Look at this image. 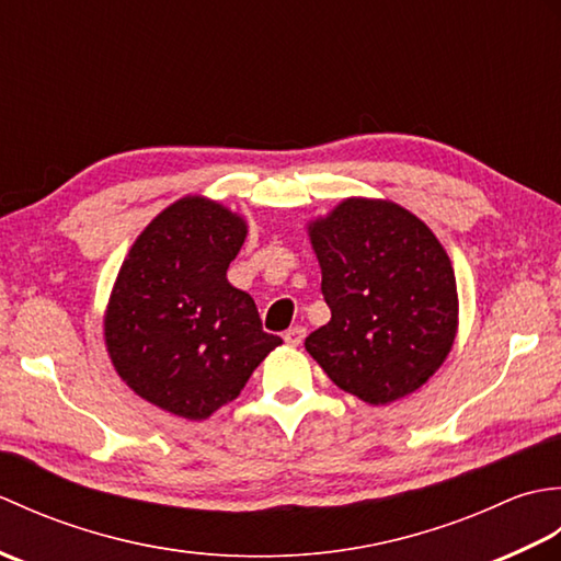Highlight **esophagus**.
Wrapping results in <instances>:
<instances>
[{"mask_svg":"<svg viewBox=\"0 0 561 561\" xmlns=\"http://www.w3.org/2000/svg\"><path fill=\"white\" fill-rule=\"evenodd\" d=\"M304 337H306V328H301V325L289 328L287 332H284V342H287L289 347H299V344L304 342Z\"/></svg>","mask_w":561,"mask_h":561,"instance_id":"34e87169","label":"esophagus"}]
</instances>
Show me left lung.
<instances>
[{
  "instance_id": "8db88e82",
  "label": "left lung",
  "mask_w": 561,
  "mask_h": 561,
  "mask_svg": "<svg viewBox=\"0 0 561 561\" xmlns=\"http://www.w3.org/2000/svg\"><path fill=\"white\" fill-rule=\"evenodd\" d=\"M330 323L306 337L332 383L388 404L432 378L458 330L450 257L432 229L388 199L350 197L308 224Z\"/></svg>"
}]
</instances>
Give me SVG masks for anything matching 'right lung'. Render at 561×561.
<instances>
[{"label": "right lung", "mask_w": 561, "mask_h": 561, "mask_svg": "<svg viewBox=\"0 0 561 561\" xmlns=\"http://www.w3.org/2000/svg\"><path fill=\"white\" fill-rule=\"evenodd\" d=\"M245 233L243 217L187 195L139 233L117 272L103 320L111 362L139 398L183 420L236 400L282 344L226 279Z\"/></svg>", "instance_id": "1"}]
</instances>
